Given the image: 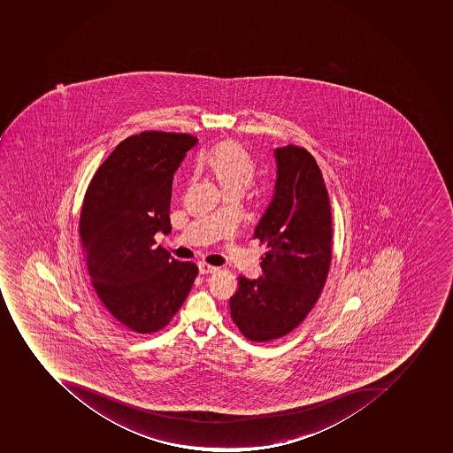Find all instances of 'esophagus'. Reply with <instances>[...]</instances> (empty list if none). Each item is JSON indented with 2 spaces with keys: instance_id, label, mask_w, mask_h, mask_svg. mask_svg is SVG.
<instances>
[{
  "instance_id": "1",
  "label": "esophagus",
  "mask_w": 453,
  "mask_h": 453,
  "mask_svg": "<svg viewBox=\"0 0 453 453\" xmlns=\"http://www.w3.org/2000/svg\"><path fill=\"white\" fill-rule=\"evenodd\" d=\"M199 273L202 275L205 274H213V273H217L218 266L210 265V264L206 263H199Z\"/></svg>"
}]
</instances>
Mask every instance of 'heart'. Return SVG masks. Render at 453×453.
Instances as JSON below:
<instances>
[{
  "label": "heart",
  "instance_id": "1",
  "mask_svg": "<svg viewBox=\"0 0 453 453\" xmlns=\"http://www.w3.org/2000/svg\"><path fill=\"white\" fill-rule=\"evenodd\" d=\"M215 178L224 194L241 192L255 175V160L240 143L225 141L199 160Z\"/></svg>",
  "mask_w": 453,
  "mask_h": 453
}]
</instances>
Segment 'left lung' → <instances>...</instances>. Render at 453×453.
Here are the masks:
<instances>
[{
    "instance_id": "1",
    "label": "left lung",
    "mask_w": 453,
    "mask_h": 453,
    "mask_svg": "<svg viewBox=\"0 0 453 453\" xmlns=\"http://www.w3.org/2000/svg\"><path fill=\"white\" fill-rule=\"evenodd\" d=\"M277 179L270 205L255 228L266 243L263 277H240L231 317L252 342L288 334L305 319L327 280L331 206L316 159L298 146L274 150Z\"/></svg>"
}]
</instances>
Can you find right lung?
Wrapping results in <instances>:
<instances>
[{
  "label": "right lung",
  "instance_id": "1",
  "mask_svg": "<svg viewBox=\"0 0 453 453\" xmlns=\"http://www.w3.org/2000/svg\"><path fill=\"white\" fill-rule=\"evenodd\" d=\"M198 139L143 132L119 143L84 196L81 236L103 305L119 323L148 334L169 324L189 294L198 266L155 247L171 232L172 182Z\"/></svg>",
  "mask_w": 453,
  "mask_h": 453
}]
</instances>
